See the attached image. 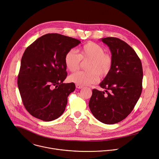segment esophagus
<instances>
[{"label":"esophagus","instance_id":"1","mask_svg":"<svg viewBox=\"0 0 159 159\" xmlns=\"http://www.w3.org/2000/svg\"><path fill=\"white\" fill-rule=\"evenodd\" d=\"M76 88H78V89H82V88H83V86H82V85H80V84H76Z\"/></svg>","mask_w":159,"mask_h":159}]
</instances>
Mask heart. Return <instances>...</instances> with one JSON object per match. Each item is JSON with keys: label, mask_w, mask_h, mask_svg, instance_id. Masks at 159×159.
<instances>
[{"label": "heart", "mask_w": 159, "mask_h": 159, "mask_svg": "<svg viewBox=\"0 0 159 159\" xmlns=\"http://www.w3.org/2000/svg\"><path fill=\"white\" fill-rule=\"evenodd\" d=\"M82 61H87L85 71H77L71 74L69 80L80 85L95 84L99 80V76H106L113 65V58L110 54L106 53L104 48L98 44L89 42L77 50L67 52L64 57L66 68L70 71H77Z\"/></svg>", "instance_id": "1"}]
</instances>
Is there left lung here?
I'll use <instances>...</instances> for the list:
<instances>
[{"instance_id":"obj_1","label":"left lung","mask_w":159,"mask_h":159,"mask_svg":"<svg viewBox=\"0 0 159 159\" xmlns=\"http://www.w3.org/2000/svg\"><path fill=\"white\" fill-rule=\"evenodd\" d=\"M112 54L111 69L100 84L105 91L92 90L89 109L95 117L106 124L122 121L130 114L143 90V71L136 52L116 37L102 38Z\"/></svg>"}]
</instances>
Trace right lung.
<instances>
[{"mask_svg": "<svg viewBox=\"0 0 159 159\" xmlns=\"http://www.w3.org/2000/svg\"><path fill=\"white\" fill-rule=\"evenodd\" d=\"M80 41L58 33H48L25 50L17 84L23 104L34 117L52 121L62 115L73 82L63 83L67 77L66 53Z\"/></svg>", "mask_w": 159, "mask_h": 159, "instance_id": "add662e5", "label": "right lung"}]
</instances>
